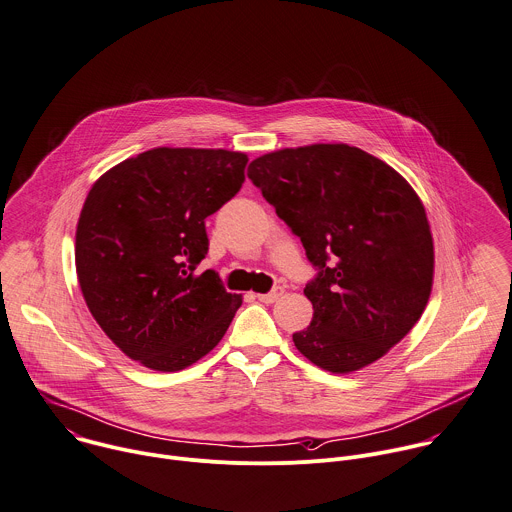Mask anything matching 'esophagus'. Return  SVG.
Here are the masks:
<instances>
[{"mask_svg":"<svg viewBox=\"0 0 512 512\" xmlns=\"http://www.w3.org/2000/svg\"><path fill=\"white\" fill-rule=\"evenodd\" d=\"M284 294V288L282 286H276L272 292H268V294H256V298L260 300V302H264V304H272V302H276L280 296Z\"/></svg>","mask_w":512,"mask_h":512,"instance_id":"34e87169","label":"esophagus"}]
</instances>
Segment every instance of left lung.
I'll list each match as a JSON object with an SVG mask.
<instances>
[{"label":"left lung","instance_id":"8db88e82","mask_svg":"<svg viewBox=\"0 0 512 512\" xmlns=\"http://www.w3.org/2000/svg\"><path fill=\"white\" fill-rule=\"evenodd\" d=\"M248 178L320 270L304 288L314 314L292 334L298 352L332 374L382 358L418 322L432 290L434 244L414 188L348 144L264 154Z\"/></svg>","mask_w":512,"mask_h":512}]
</instances>
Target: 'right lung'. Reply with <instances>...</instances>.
<instances>
[{
  "mask_svg": "<svg viewBox=\"0 0 512 512\" xmlns=\"http://www.w3.org/2000/svg\"><path fill=\"white\" fill-rule=\"evenodd\" d=\"M248 156L212 148H154L102 174L76 228V272L106 336L132 360L178 372L226 334L242 294L206 258L204 220L238 194Z\"/></svg>",
  "mask_w": 512,
  "mask_h": 512,
  "instance_id": "obj_1",
  "label": "right lung"
}]
</instances>
